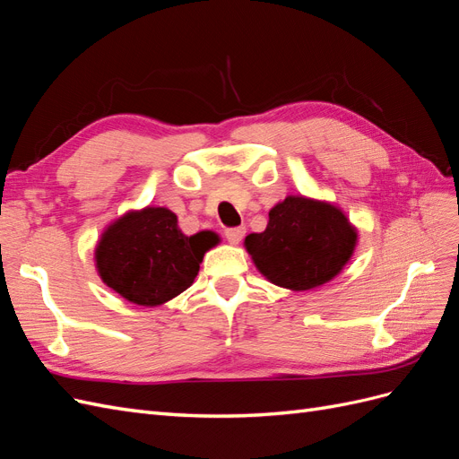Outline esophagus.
Returning <instances> with one entry per match:
<instances>
[{
    "instance_id": "esophagus-1",
    "label": "esophagus",
    "mask_w": 459,
    "mask_h": 459,
    "mask_svg": "<svg viewBox=\"0 0 459 459\" xmlns=\"http://www.w3.org/2000/svg\"><path fill=\"white\" fill-rule=\"evenodd\" d=\"M245 233H247L245 228H230V230H226V239L231 245H239L241 239L245 238Z\"/></svg>"
}]
</instances>
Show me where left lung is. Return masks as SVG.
<instances>
[{"label": "left lung", "instance_id": "1", "mask_svg": "<svg viewBox=\"0 0 459 459\" xmlns=\"http://www.w3.org/2000/svg\"><path fill=\"white\" fill-rule=\"evenodd\" d=\"M268 216L266 230L247 235L245 248L256 270L277 287L325 285L354 255L358 230L333 203L287 195Z\"/></svg>", "mask_w": 459, "mask_h": 459}]
</instances>
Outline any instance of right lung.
I'll return each instance as SVG.
<instances>
[{"instance_id":"1","label":"right lung","mask_w":459,"mask_h":459,"mask_svg":"<svg viewBox=\"0 0 459 459\" xmlns=\"http://www.w3.org/2000/svg\"><path fill=\"white\" fill-rule=\"evenodd\" d=\"M218 243L220 235L211 230L182 233L178 216L166 206H145L105 228L95 247V268L122 299L160 307L191 287L204 253Z\"/></svg>"}]
</instances>
